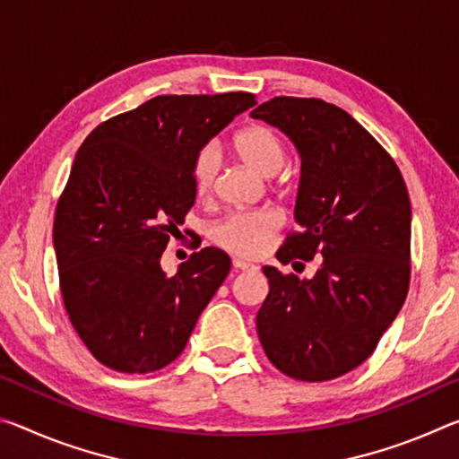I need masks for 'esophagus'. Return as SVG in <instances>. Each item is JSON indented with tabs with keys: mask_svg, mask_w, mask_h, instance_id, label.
Returning <instances> with one entry per match:
<instances>
[{
	"mask_svg": "<svg viewBox=\"0 0 459 459\" xmlns=\"http://www.w3.org/2000/svg\"><path fill=\"white\" fill-rule=\"evenodd\" d=\"M232 267L238 269V271H257L259 267L253 265V263H247L243 259H232Z\"/></svg>",
	"mask_w": 459,
	"mask_h": 459,
	"instance_id": "esophagus-1",
	"label": "esophagus"
}]
</instances>
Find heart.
Listing matches in <instances>:
<instances>
[{"label":"heart","instance_id":"obj_1","mask_svg":"<svg viewBox=\"0 0 459 459\" xmlns=\"http://www.w3.org/2000/svg\"><path fill=\"white\" fill-rule=\"evenodd\" d=\"M237 155L263 176H273L285 161L281 137L265 126H247L232 139ZM221 150L214 142L200 145L192 160V180L198 194H211L221 174ZM283 219L273 208L237 211L214 222L208 235L216 245L237 257H257L281 229Z\"/></svg>","mask_w":459,"mask_h":459}]
</instances>
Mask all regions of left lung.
<instances>
[{
	"label": "left lung",
	"mask_w": 459,
	"mask_h": 459,
	"mask_svg": "<svg viewBox=\"0 0 459 459\" xmlns=\"http://www.w3.org/2000/svg\"><path fill=\"white\" fill-rule=\"evenodd\" d=\"M298 147L295 221L277 259L322 265L312 279L263 267L269 295L257 314L267 359L295 380L338 378L375 352L405 304L411 202L397 164L344 108L275 97L251 111ZM304 265V263H301Z\"/></svg>",
	"instance_id": "obj_1"
}]
</instances>
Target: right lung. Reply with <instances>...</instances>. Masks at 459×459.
Returning a JSON list of instances; mask_svg holds the SVG:
<instances>
[{
  "label": "right lung",
  "mask_w": 459,
  "mask_h": 459,
  "mask_svg": "<svg viewBox=\"0 0 459 459\" xmlns=\"http://www.w3.org/2000/svg\"><path fill=\"white\" fill-rule=\"evenodd\" d=\"M253 105L243 91L153 97L100 123L76 152L54 214V251L73 328L105 367H168L227 279L221 248L192 253L174 277L160 259L196 200L194 153Z\"/></svg>",
  "instance_id": "right-lung-1"
}]
</instances>
